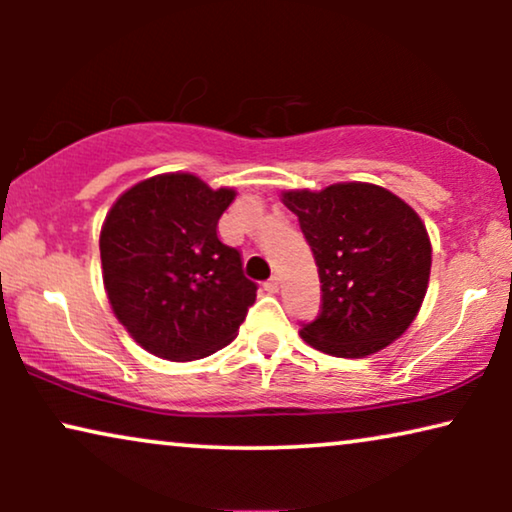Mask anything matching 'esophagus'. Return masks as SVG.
<instances>
[{
	"instance_id": "1",
	"label": "esophagus",
	"mask_w": 512,
	"mask_h": 512,
	"mask_svg": "<svg viewBox=\"0 0 512 512\" xmlns=\"http://www.w3.org/2000/svg\"><path fill=\"white\" fill-rule=\"evenodd\" d=\"M263 289L268 291V293H277V291H279V277H272V279H268V282L263 284Z\"/></svg>"
}]
</instances>
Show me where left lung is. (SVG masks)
Segmentation results:
<instances>
[{"mask_svg":"<svg viewBox=\"0 0 512 512\" xmlns=\"http://www.w3.org/2000/svg\"><path fill=\"white\" fill-rule=\"evenodd\" d=\"M321 282V312L300 338L340 359H363L401 338L424 303L431 240L408 202L366 181L284 191Z\"/></svg>","mask_w":512,"mask_h":512,"instance_id":"left-lung-1","label":"left lung"}]
</instances>
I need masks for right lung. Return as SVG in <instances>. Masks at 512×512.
I'll return each instance as SVG.
<instances>
[{
	"label": "right lung",
	"mask_w": 512,
	"mask_h": 512,
	"mask_svg": "<svg viewBox=\"0 0 512 512\" xmlns=\"http://www.w3.org/2000/svg\"><path fill=\"white\" fill-rule=\"evenodd\" d=\"M235 188L167 172L128 188L102 223L109 305L130 338L167 361L205 359L240 331L256 284L216 235Z\"/></svg>",
	"instance_id": "obj_1"
}]
</instances>
